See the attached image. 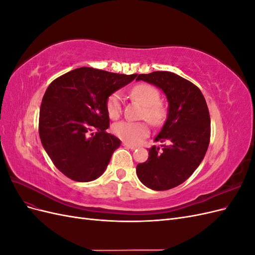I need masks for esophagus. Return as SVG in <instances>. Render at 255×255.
I'll return each instance as SVG.
<instances>
[{
    "label": "esophagus",
    "instance_id": "1",
    "mask_svg": "<svg viewBox=\"0 0 255 255\" xmlns=\"http://www.w3.org/2000/svg\"><path fill=\"white\" fill-rule=\"evenodd\" d=\"M122 144L126 146V148H128V149H132V150H134V149H136L137 146L135 145V144H130V143H128V142H127V141H123L122 142Z\"/></svg>",
    "mask_w": 255,
    "mask_h": 255
}]
</instances>
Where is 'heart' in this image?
I'll use <instances>...</instances> for the list:
<instances>
[{
  "mask_svg": "<svg viewBox=\"0 0 255 255\" xmlns=\"http://www.w3.org/2000/svg\"><path fill=\"white\" fill-rule=\"evenodd\" d=\"M129 95L135 101L143 105L140 119L146 120L152 126H159L163 123L167 115V107L159 100L160 94L156 87L146 83H139L129 90ZM106 111L113 120L118 119L121 116V98L117 92H114L107 98ZM113 132L122 140L129 143H137L149 135V127L144 121H121L114 125Z\"/></svg>",
  "mask_w": 255,
  "mask_h": 255,
  "instance_id": "heart-1",
  "label": "heart"
}]
</instances>
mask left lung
Masks as SVG:
<instances>
[{"label":"left lung","mask_w":255,"mask_h":255,"mask_svg":"<svg viewBox=\"0 0 255 255\" xmlns=\"http://www.w3.org/2000/svg\"><path fill=\"white\" fill-rule=\"evenodd\" d=\"M136 80L159 87L169 102L168 118L154 139L164 144L149 149L148 160L136 167L138 179L153 190L174 188L195 172L210 144L206 101L195 84L172 72L139 74Z\"/></svg>","instance_id":"1"}]
</instances>
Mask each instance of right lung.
I'll list each match as a JSON object with an SVG mask.
<instances>
[{"mask_svg":"<svg viewBox=\"0 0 255 255\" xmlns=\"http://www.w3.org/2000/svg\"><path fill=\"white\" fill-rule=\"evenodd\" d=\"M136 75L82 67L49 85L42 98L38 129L53 164L69 179L89 182L105 171L121 143L106 132L110 127L106 100Z\"/></svg>","mask_w":255,"mask_h":255,"instance_id":"obj_1","label":"right lung"}]
</instances>
